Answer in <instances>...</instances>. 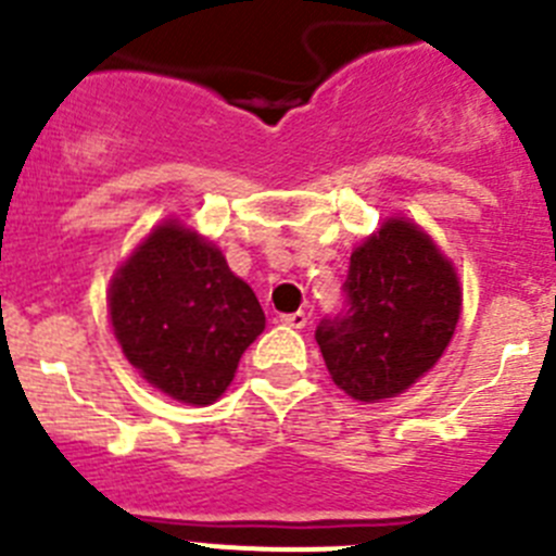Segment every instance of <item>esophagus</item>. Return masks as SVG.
Listing matches in <instances>:
<instances>
[{
	"label": "esophagus",
	"mask_w": 556,
	"mask_h": 556,
	"mask_svg": "<svg viewBox=\"0 0 556 556\" xmlns=\"http://www.w3.org/2000/svg\"><path fill=\"white\" fill-rule=\"evenodd\" d=\"M281 323L289 328H303L308 323L306 312H292V314H281Z\"/></svg>",
	"instance_id": "34e87169"
}]
</instances>
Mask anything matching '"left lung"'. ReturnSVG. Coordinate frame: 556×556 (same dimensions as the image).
Wrapping results in <instances>:
<instances>
[{"mask_svg":"<svg viewBox=\"0 0 556 556\" xmlns=\"http://www.w3.org/2000/svg\"><path fill=\"white\" fill-rule=\"evenodd\" d=\"M345 298L314 339L333 384L365 404L401 395L429 372L462 312L454 264L406 217L387 219L353 250Z\"/></svg>","mask_w":556,"mask_h":556,"instance_id":"left-lung-1","label":"left lung"}]
</instances>
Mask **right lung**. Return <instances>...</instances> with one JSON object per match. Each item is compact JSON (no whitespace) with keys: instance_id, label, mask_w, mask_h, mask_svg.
<instances>
[{"instance_id":"1","label":"right lung","mask_w":556,"mask_h":556,"mask_svg":"<svg viewBox=\"0 0 556 556\" xmlns=\"http://www.w3.org/2000/svg\"><path fill=\"white\" fill-rule=\"evenodd\" d=\"M108 312L147 384L191 406L214 404L228 390L267 323L223 250L178 219L159 225L116 269Z\"/></svg>"}]
</instances>
